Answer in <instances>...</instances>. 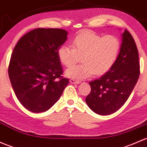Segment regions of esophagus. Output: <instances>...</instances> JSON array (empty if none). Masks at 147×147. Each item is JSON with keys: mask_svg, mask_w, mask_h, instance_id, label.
I'll return each instance as SVG.
<instances>
[{"mask_svg": "<svg viewBox=\"0 0 147 147\" xmlns=\"http://www.w3.org/2000/svg\"><path fill=\"white\" fill-rule=\"evenodd\" d=\"M69 83H71V84H80V82L79 81H78V80L71 79V80H69Z\"/></svg>", "mask_w": 147, "mask_h": 147, "instance_id": "esophagus-1", "label": "esophagus"}]
</instances>
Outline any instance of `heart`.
Here are the masks:
<instances>
[{
	"label": "heart",
	"mask_w": 147,
	"mask_h": 147,
	"mask_svg": "<svg viewBox=\"0 0 147 147\" xmlns=\"http://www.w3.org/2000/svg\"><path fill=\"white\" fill-rule=\"evenodd\" d=\"M72 46H61L58 51V58L62 64L70 67L78 61L79 55H82L83 63L72 66L65 72L67 78L80 80L94 73L101 75L109 72L118 59L121 43L115 36H102L84 31L74 38Z\"/></svg>",
	"instance_id": "b5f03b06"
}]
</instances>
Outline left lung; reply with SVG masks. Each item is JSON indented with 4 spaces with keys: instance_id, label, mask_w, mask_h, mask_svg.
<instances>
[{
    "instance_id": "left-lung-1",
    "label": "left lung",
    "mask_w": 147,
    "mask_h": 147,
    "mask_svg": "<svg viewBox=\"0 0 147 147\" xmlns=\"http://www.w3.org/2000/svg\"><path fill=\"white\" fill-rule=\"evenodd\" d=\"M139 53L127 30L122 34L119 56L109 72L89 83L91 92L86 103L94 113L108 115L119 110L129 98L140 76Z\"/></svg>"
}]
</instances>
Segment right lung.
Returning a JSON list of instances; mask_svg holds the SVG:
<instances>
[{
	"label": "right lung",
	"mask_w": 147,
	"mask_h": 147,
	"mask_svg": "<svg viewBox=\"0 0 147 147\" xmlns=\"http://www.w3.org/2000/svg\"><path fill=\"white\" fill-rule=\"evenodd\" d=\"M67 34L61 29H35L22 37L14 48L9 78L18 99L31 112L51 109L68 84V79L61 76L63 67L58 55Z\"/></svg>",
	"instance_id": "add662e5"
}]
</instances>
